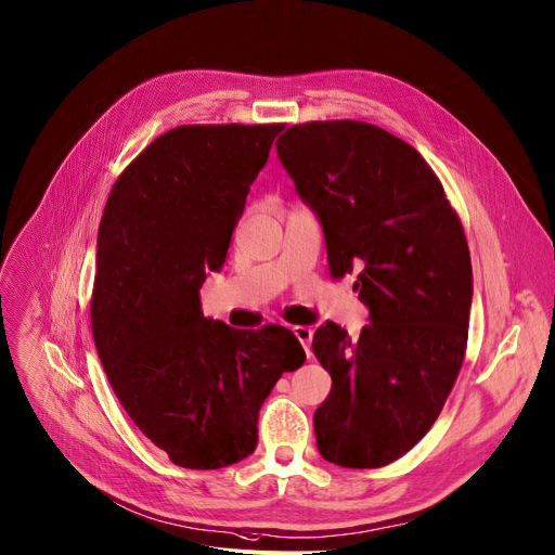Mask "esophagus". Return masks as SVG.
<instances>
[{"label": "esophagus", "instance_id": "34e87169", "mask_svg": "<svg viewBox=\"0 0 555 555\" xmlns=\"http://www.w3.org/2000/svg\"><path fill=\"white\" fill-rule=\"evenodd\" d=\"M293 334H296V338L302 343L307 356H311V338H313L311 327H305V324H296V327H293Z\"/></svg>", "mask_w": 555, "mask_h": 555}]
</instances>
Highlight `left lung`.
<instances>
[{
  "mask_svg": "<svg viewBox=\"0 0 555 555\" xmlns=\"http://www.w3.org/2000/svg\"><path fill=\"white\" fill-rule=\"evenodd\" d=\"M275 147L322 223L332 275L358 273L372 320L358 340L330 320L313 334L332 374L313 414L318 450L345 468L387 466L433 428L464 363L473 267L462 221L423 156L376 125H293Z\"/></svg>",
  "mask_w": 555,
  "mask_h": 555,
  "instance_id": "1",
  "label": "left lung"
}]
</instances>
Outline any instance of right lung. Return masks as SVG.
Masks as SVG:
<instances>
[{
    "mask_svg": "<svg viewBox=\"0 0 555 555\" xmlns=\"http://www.w3.org/2000/svg\"><path fill=\"white\" fill-rule=\"evenodd\" d=\"M284 125H183L118 177L98 228L91 330L114 395L172 464L215 470L257 446L259 408L305 363L286 327L206 318L246 197Z\"/></svg>",
    "mask_w": 555,
    "mask_h": 555,
    "instance_id": "right-lung-1",
    "label": "right lung"
}]
</instances>
